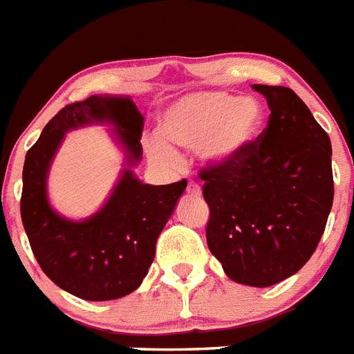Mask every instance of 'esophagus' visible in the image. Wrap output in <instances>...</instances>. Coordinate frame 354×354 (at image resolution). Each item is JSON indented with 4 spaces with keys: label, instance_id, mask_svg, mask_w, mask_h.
<instances>
[{
    "label": "esophagus",
    "instance_id": "obj_1",
    "mask_svg": "<svg viewBox=\"0 0 354 354\" xmlns=\"http://www.w3.org/2000/svg\"><path fill=\"white\" fill-rule=\"evenodd\" d=\"M187 193L191 194V196H200V194H202V189H200L198 183L189 182V185H187Z\"/></svg>",
    "mask_w": 354,
    "mask_h": 354
}]
</instances>
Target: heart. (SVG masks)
I'll return each mask as SVG.
<instances>
[{"instance_id":"b5f03b06","label":"heart","mask_w":354,"mask_h":354,"mask_svg":"<svg viewBox=\"0 0 354 354\" xmlns=\"http://www.w3.org/2000/svg\"><path fill=\"white\" fill-rule=\"evenodd\" d=\"M263 124V108L255 99L222 91H202L176 101L160 118L161 139H152L147 152L156 163L174 167L176 152L167 145L200 150L205 163L226 165L241 158Z\"/></svg>"}]
</instances>
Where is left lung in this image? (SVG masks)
<instances>
[{
    "mask_svg": "<svg viewBox=\"0 0 354 354\" xmlns=\"http://www.w3.org/2000/svg\"><path fill=\"white\" fill-rule=\"evenodd\" d=\"M268 124L246 152L200 171L209 205L207 246L230 279L272 286L313 257L333 207L330 139L285 86L253 84Z\"/></svg>",
    "mask_w": 354,
    "mask_h": 354,
    "instance_id": "left-lung-1",
    "label": "left lung"
}]
</instances>
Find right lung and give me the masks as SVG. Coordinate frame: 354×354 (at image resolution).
Instances as JSON below:
<instances>
[{"instance_id": "1", "label": "right lung", "mask_w": 354, "mask_h": 354, "mask_svg": "<svg viewBox=\"0 0 354 354\" xmlns=\"http://www.w3.org/2000/svg\"><path fill=\"white\" fill-rule=\"evenodd\" d=\"M90 122H110L127 150L129 169L106 205L82 223L57 215L46 200V172L63 133ZM143 115L132 99L91 95L64 106L47 122L25 156L21 222L44 274L62 290L86 301L127 296L141 285L156 253V241L171 218L187 182L149 185L130 167L141 160Z\"/></svg>"}]
</instances>
